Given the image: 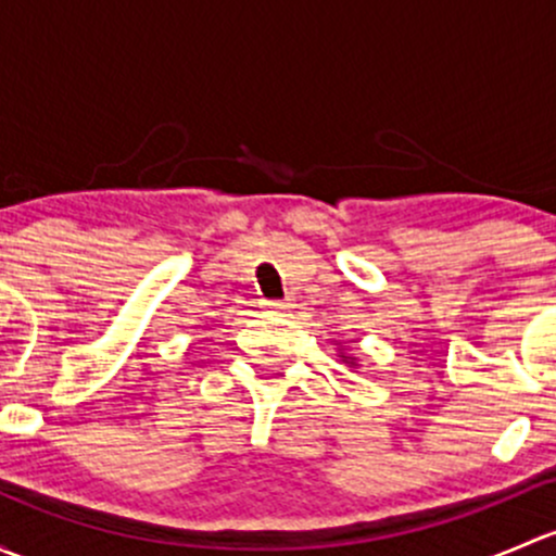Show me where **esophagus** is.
I'll return each instance as SVG.
<instances>
[{
    "instance_id": "obj_1",
    "label": "esophagus",
    "mask_w": 556,
    "mask_h": 556,
    "mask_svg": "<svg viewBox=\"0 0 556 556\" xmlns=\"http://www.w3.org/2000/svg\"><path fill=\"white\" fill-rule=\"evenodd\" d=\"M266 309L268 312H285V309H290V304L288 301H266Z\"/></svg>"
}]
</instances>
